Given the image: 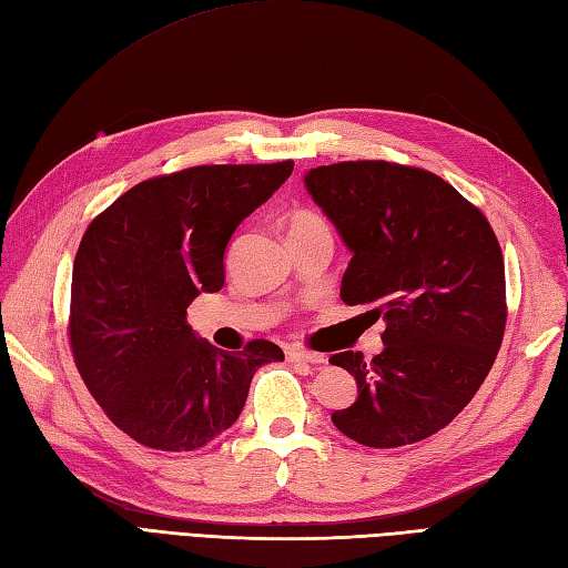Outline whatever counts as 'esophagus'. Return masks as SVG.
Wrapping results in <instances>:
<instances>
[{
    "label": "esophagus",
    "mask_w": 568,
    "mask_h": 568,
    "mask_svg": "<svg viewBox=\"0 0 568 568\" xmlns=\"http://www.w3.org/2000/svg\"><path fill=\"white\" fill-rule=\"evenodd\" d=\"M285 355H287V361H293V363H312V365L326 363L322 353H312V351H302V348H287Z\"/></svg>",
    "instance_id": "esophagus-1"
}]
</instances>
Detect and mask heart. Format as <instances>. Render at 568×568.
I'll return each mask as SVG.
<instances>
[{
	"instance_id": "1",
	"label": "heart",
	"mask_w": 568,
	"mask_h": 568,
	"mask_svg": "<svg viewBox=\"0 0 568 568\" xmlns=\"http://www.w3.org/2000/svg\"><path fill=\"white\" fill-rule=\"evenodd\" d=\"M310 232H332L328 230V222L324 220V215L316 213V210L310 207H297L293 213L287 215V236H302Z\"/></svg>"
}]
</instances>
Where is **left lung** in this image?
Returning <instances> with one entry per match:
<instances>
[{
    "label": "left lung",
    "instance_id": "left-lung-1",
    "mask_svg": "<svg viewBox=\"0 0 568 568\" xmlns=\"http://www.w3.org/2000/svg\"><path fill=\"white\" fill-rule=\"evenodd\" d=\"M305 183L353 252L341 300L387 322L373 361L328 358L358 382L334 426L365 447L426 440L471 402L504 341L506 268L491 224L418 166L338 162L310 169Z\"/></svg>",
    "mask_w": 568,
    "mask_h": 568
}]
</instances>
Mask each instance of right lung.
Returning <instances> with one entry per match:
<instances>
[{
  "label": "right lung",
  "mask_w": 568,
  "mask_h": 568,
  "mask_svg": "<svg viewBox=\"0 0 568 568\" xmlns=\"http://www.w3.org/2000/svg\"><path fill=\"white\" fill-rule=\"evenodd\" d=\"M275 164H203L138 183L89 222L72 268L68 334L103 414L162 453L207 445L240 418L266 338L230 353L197 341L186 310L224 285L240 222L293 174Z\"/></svg>",
  "instance_id": "right-lung-1"
}]
</instances>
